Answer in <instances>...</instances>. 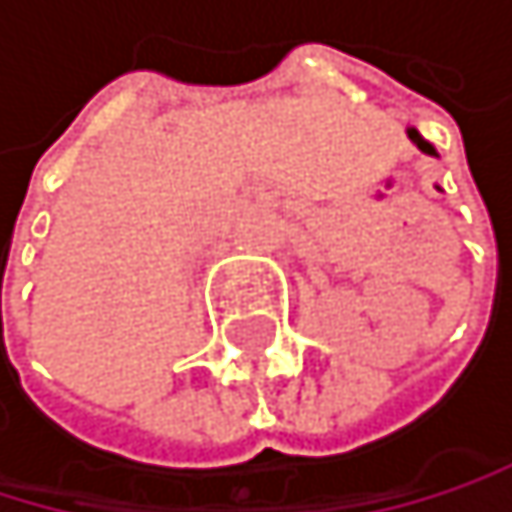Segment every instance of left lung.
<instances>
[{
    "label": "left lung",
    "mask_w": 512,
    "mask_h": 512,
    "mask_svg": "<svg viewBox=\"0 0 512 512\" xmlns=\"http://www.w3.org/2000/svg\"><path fill=\"white\" fill-rule=\"evenodd\" d=\"M408 137H411V141H415V144H418V150H424L427 156H436L433 144H430V141H424V137H421V134H418L415 128H408Z\"/></svg>",
    "instance_id": "left-lung-1"
}]
</instances>
